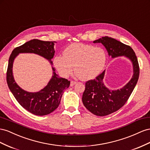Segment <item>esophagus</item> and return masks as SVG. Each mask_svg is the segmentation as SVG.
<instances>
[{
  "label": "esophagus",
  "instance_id": "esophagus-1",
  "mask_svg": "<svg viewBox=\"0 0 150 150\" xmlns=\"http://www.w3.org/2000/svg\"><path fill=\"white\" fill-rule=\"evenodd\" d=\"M76 84V81H71V86H73L74 84Z\"/></svg>",
  "mask_w": 150,
  "mask_h": 150
}]
</instances>
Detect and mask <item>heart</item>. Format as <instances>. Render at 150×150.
Wrapping results in <instances>:
<instances>
[{
    "mask_svg": "<svg viewBox=\"0 0 150 150\" xmlns=\"http://www.w3.org/2000/svg\"><path fill=\"white\" fill-rule=\"evenodd\" d=\"M106 60V53L102 48L76 43L66 47L63 55L55 57L54 64L64 78L69 76L74 67L77 76L80 79L86 81L100 74Z\"/></svg>",
    "mask_w": 150,
    "mask_h": 150,
    "instance_id": "1",
    "label": "heart"
}]
</instances>
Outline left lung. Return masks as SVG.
I'll return each instance as SVG.
<instances>
[{
  "mask_svg": "<svg viewBox=\"0 0 150 150\" xmlns=\"http://www.w3.org/2000/svg\"><path fill=\"white\" fill-rule=\"evenodd\" d=\"M93 43H102L112 58L126 56L133 64L132 79L120 90L112 91L105 87L103 83L105 71L85 83L82 97L84 107L95 115L105 116L119 110L127 102L139 79V66L135 52L130 46L108 36L99 38Z\"/></svg>",
  "mask_w": 150,
  "mask_h": 150,
  "instance_id": "8db88e82",
  "label": "left lung"
}]
</instances>
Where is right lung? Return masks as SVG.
Instances as JSON below:
<instances>
[{"label": "right lung", "mask_w": 150, "mask_h": 150, "mask_svg": "<svg viewBox=\"0 0 150 150\" xmlns=\"http://www.w3.org/2000/svg\"><path fill=\"white\" fill-rule=\"evenodd\" d=\"M54 42L33 39L15 48L9 59L6 73L7 83L18 102L29 112L42 116L50 114L59 107L64 91L69 88L70 81L60 78L54 72V75L47 86L36 93L27 92L16 83L13 76L14 59L19 53L38 54L52 63L51 59L55 54ZM54 71L55 69L53 68Z\"/></svg>", "instance_id": "1"}]
</instances>
